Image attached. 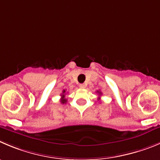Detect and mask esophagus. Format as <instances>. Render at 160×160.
<instances>
[{
  "label": "esophagus",
  "instance_id": "1",
  "mask_svg": "<svg viewBox=\"0 0 160 160\" xmlns=\"http://www.w3.org/2000/svg\"><path fill=\"white\" fill-rule=\"evenodd\" d=\"M79 87L82 88V89H85L86 87V84H80L79 85Z\"/></svg>",
  "mask_w": 160,
  "mask_h": 160
}]
</instances>
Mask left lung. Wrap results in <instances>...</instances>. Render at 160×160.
Instances as JSON below:
<instances>
[{
	"mask_svg": "<svg viewBox=\"0 0 160 160\" xmlns=\"http://www.w3.org/2000/svg\"><path fill=\"white\" fill-rule=\"evenodd\" d=\"M97 92H98V93H99V95H101V94H102V92H100V91H97ZM97 100H100V97H99V98L97 99Z\"/></svg>",
	"mask_w": 160,
	"mask_h": 160,
	"instance_id": "1",
	"label": "left lung"
}]
</instances>
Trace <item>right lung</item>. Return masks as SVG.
<instances>
[{
    "label": "right lung",
    "mask_w": 160,
    "mask_h": 160,
    "mask_svg": "<svg viewBox=\"0 0 160 160\" xmlns=\"http://www.w3.org/2000/svg\"><path fill=\"white\" fill-rule=\"evenodd\" d=\"M65 92H66V90H63V93L61 94V98H60L61 104H66L67 103V99L65 98Z\"/></svg>",
    "instance_id": "obj_1"
}]
</instances>
